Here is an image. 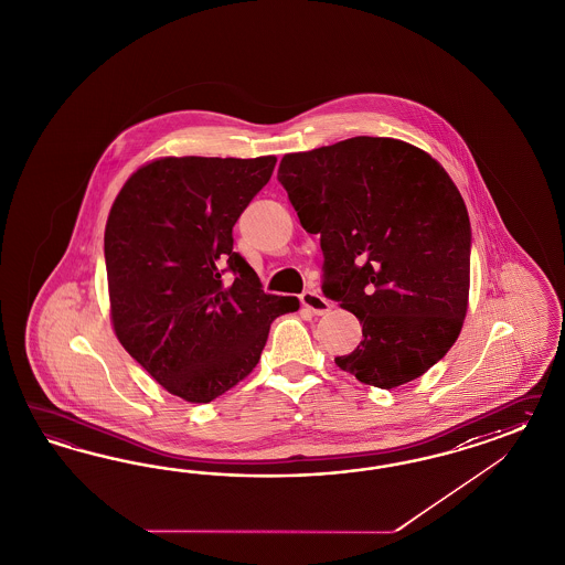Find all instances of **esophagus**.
Wrapping results in <instances>:
<instances>
[{
    "mask_svg": "<svg viewBox=\"0 0 565 565\" xmlns=\"http://www.w3.org/2000/svg\"><path fill=\"white\" fill-rule=\"evenodd\" d=\"M300 302H302V307L310 310L312 315H317V317H321V315H327L329 310H331V302L323 298L319 291L307 290L300 294Z\"/></svg>",
    "mask_w": 565,
    "mask_h": 565,
    "instance_id": "esophagus-1",
    "label": "esophagus"
}]
</instances>
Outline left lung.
<instances>
[{"label":"left lung","mask_w":565,"mask_h":565,"mask_svg":"<svg viewBox=\"0 0 565 565\" xmlns=\"http://www.w3.org/2000/svg\"><path fill=\"white\" fill-rule=\"evenodd\" d=\"M308 234H321L323 294L356 315L362 342L335 364L392 390L425 375L460 335L472 230L430 154L356 137L286 154L277 171Z\"/></svg>","instance_id":"obj_1"}]
</instances>
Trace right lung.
Returning <instances> with one entry per match:
<instances>
[{
  "mask_svg": "<svg viewBox=\"0 0 565 565\" xmlns=\"http://www.w3.org/2000/svg\"><path fill=\"white\" fill-rule=\"evenodd\" d=\"M275 157H166L124 184L105 227L111 321L126 352L186 402L206 404L257 366L269 327L300 307L263 290L232 230Z\"/></svg>",
  "mask_w": 565,
  "mask_h": 565,
  "instance_id": "1",
  "label": "right lung"
}]
</instances>
